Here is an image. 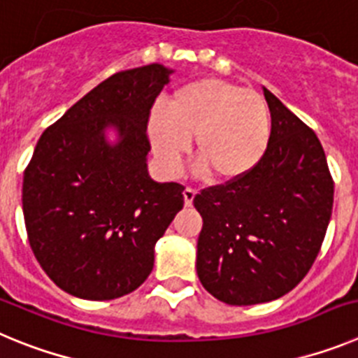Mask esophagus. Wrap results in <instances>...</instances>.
<instances>
[{
    "mask_svg": "<svg viewBox=\"0 0 358 358\" xmlns=\"http://www.w3.org/2000/svg\"><path fill=\"white\" fill-rule=\"evenodd\" d=\"M195 194H197V189L195 188H186L185 189V204L186 206H192V202H194V199H195Z\"/></svg>",
    "mask_w": 358,
    "mask_h": 358,
    "instance_id": "34e87169",
    "label": "esophagus"
}]
</instances>
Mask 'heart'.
I'll use <instances>...</instances> for the list:
<instances>
[{"label": "heart", "mask_w": 358, "mask_h": 358, "mask_svg": "<svg viewBox=\"0 0 358 358\" xmlns=\"http://www.w3.org/2000/svg\"><path fill=\"white\" fill-rule=\"evenodd\" d=\"M192 138L201 172L211 170L218 181L240 179L258 166L268 147L267 103L229 82H194L177 91L169 107H154L150 115L152 147L166 172H177Z\"/></svg>", "instance_id": "heart-1"}]
</instances>
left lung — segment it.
<instances>
[{"label": "left lung", "mask_w": 358, "mask_h": 358, "mask_svg": "<svg viewBox=\"0 0 358 358\" xmlns=\"http://www.w3.org/2000/svg\"><path fill=\"white\" fill-rule=\"evenodd\" d=\"M273 129L248 176L195 195L202 217L197 274L227 305L285 296L321 251L334 208V179L315 132L264 87Z\"/></svg>", "instance_id": "1"}]
</instances>
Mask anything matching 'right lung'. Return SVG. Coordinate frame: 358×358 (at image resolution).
<instances>
[{
	"instance_id": "obj_1",
	"label": "right lung",
	"mask_w": 358,
	"mask_h": 358,
	"mask_svg": "<svg viewBox=\"0 0 358 358\" xmlns=\"http://www.w3.org/2000/svg\"><path fill=\"white\" fill-rule=\"evenodd\" d=\"M169 75L161 64L115 73L43 132L24 169L28 242L71 296L103 301L138 289L185 206V186L147 172V123ZM109 124L120 132L115 148L103 140Z\"/></svg>"
}]
</instances>
